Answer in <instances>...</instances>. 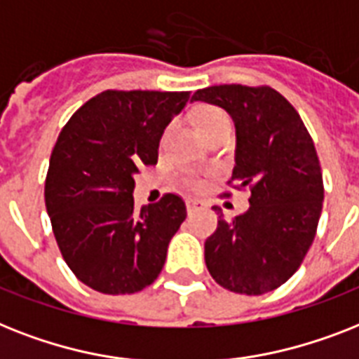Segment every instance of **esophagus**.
I'll return each mask as SVG.
<instances>
[{"label":"esophagus","mask_w":359,"mask_h":359,"mask_svg":"<svg viewBox=\"0 0 359 359\" xmlns=\"http://www.w3.org/2000/svg\"><path fill=\"white\" fill-rule=\"evenodd\" d=\"M202 209H205V202H202V200H187V213L189 215L196 213V211H202Z\"/></svg>","instance_id":"34e87169"}]
</instances>
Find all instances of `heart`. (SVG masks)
<instances>
[{
	"label": "heart",
	"mask_w": 359,
	"mask_h": 359,
	"mask_svg": "<svg viewBox=\"0 0 359 359\" xmlns=\"http://www.w3.org/2000/svg\"><path fill=\"white\" fill-rule=\"evenodd\" d=\"M219 122H228V116L224 114V111H220L217 107H203L198 111L196 118H194V128H196V131H200L209 128V126L219 124ZM189 183L191 185H198V180L189 177Z\"/></svg>",
	"instance_id": "heart-1"
}]
</instances>
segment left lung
Instances as JSON below:
<instances>
[{
	"mask_svg": "<svg viewBox=\"0 0 359 359\" xmlns=\"http://www.w3.org/2000/svg\"><path fill=\"white\" fill-rule=\"evenodd\" d=\"M193 100L233 118L237 150L228 185L250 189V208L233 220L213 208L220 217L205 241L209 274L233 293L274 291L302 265L317 233L325 185L313 139L297 109L266 85L208 87Z\"/></svg>",
	"mask_w": 359,
	"mask_h": 359,
	"instance_id": "8db88e82",
	"label": "left lung"
}]
</instances>
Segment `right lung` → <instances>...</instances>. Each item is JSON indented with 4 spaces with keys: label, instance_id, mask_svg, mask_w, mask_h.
Returning <instances> with one entry per match:
<instances>
[{
    "label": "right lung",
    "instance_id": "right-lung-1",
    "mask_svg": "<svg viewBox=\"0 0 359 359\" xmlns=\"http://www.w3.org/2000/svg\"><path fill=\"white\" fill-rule=\"evenodd\" d=\"M191 93L105 90L72 114L51 151L44 200L66 265L103 294L139 293L156 282L187 208L166 193L135 211V174Z\"/></svg>",
    "mask_w": 359,
    "mask_h": 359
}]
</instances>
